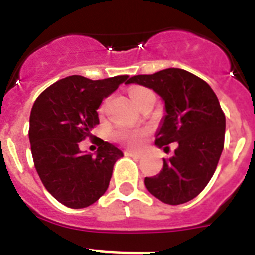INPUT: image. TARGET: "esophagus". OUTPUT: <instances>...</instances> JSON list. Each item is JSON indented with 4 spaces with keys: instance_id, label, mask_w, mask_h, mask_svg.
<instances>
[{
    "instance_id": "34e87169",
    "label": "esophagus",
    "mask_w": 255,
    "mask_h": 255,
    "mask_svg": "<svg viewBox=\"0 0 255 255\" xmlns=\"http://www.w3.org/2000/svg\"><path fill=\"white\" fill-rule=\"evenodd\" d=\"M126 155L127 156H132V157H143V153H140V152H133V151H126Z\"/></svg>"
}]
</instances>
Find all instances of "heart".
Wrapping results in <instances>:
<instances>
[{
	"instance_id": "1",
	"label": "heart",
	"mask_w": 255,
	"mask_h": 255,
	"mask_svg": "<svg viewBox=\"0 0 255 255\" xmlns=\"http://www.w3.org/2000/svg\"><path fill=\"white\" fill-rule=\"evenodd\" d=\"M152 94L149 90L144 87H133L131 88L129 91V96H131L132 102L135 104H137L141 99H144L145 96ZM144 136V131H127V129H122V131L116 132V137L123 141L124 144L127 145H131V147H136L141 143V139Z\"/></svg>"
}]
</instances>
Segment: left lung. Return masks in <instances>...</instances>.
<instances>
[{"label":"left lung","instance_id":"8db88e82","mask_svg":"<svg viewBox=\"0 0 255 255\" xmlns=\"http://www.w3.org/2000/svg\"><path fill=\"white\" fill-rule=\"evenodd\" d=\"M131 83L151 88L164 102L156 147L167 151L168 144H177L160 173L145 177L148 192L169 205L193 200L210 181L224 149L226 120L217 96L206 82L174 67L136 75Z\"/></svg>","mask_w":255,"mask_h":255}]
</instances>
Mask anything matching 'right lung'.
I'll use <instances>...</instances> for the list:
<instances>
[{
	"label": "right lung",
	"instance_id": "obj_1",
	"mask_svg": "<svg viewBox=\"0 0 255 255\" xmlns=\"http://www.w3.org/2000/svg\"><path fill=\"white\" fill-rule=\"evenodd\" d=\"M128 75L91 81L71 75L47 87L30 112L29 140L34 165L43 185L63 205L81 209L107 190L116 160L123 152L99 139L95 156L79 149L99 123L98 108Z\"/></svg>",
	"mask_w": 255,
	"mask_h": 255
}]
</instances>
